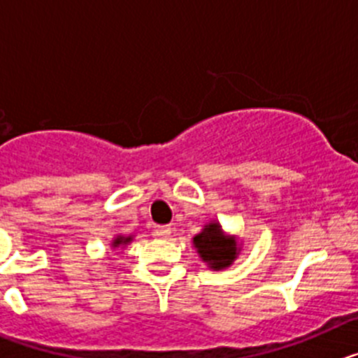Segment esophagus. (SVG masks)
I'll use <instances>...</instances> for the list:
<instances>
[{
    "label": "esophagus",
    "mask_w": 358,
    "mask_h": 358,
    "mask_svg": "<svg viewBox=\"0 0 358 358\" xmlns=\"http://www.w3.org/2000/svg\"><path fill=\"white\" fill-rule=\"evenodd\" d=\"M170 235H172V227L170 226L154 227V236H157V238H170Z\"/></svg>",
    "instance_id": "34e87169"
}]
</instances>
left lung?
Returning a JSON list of instances; mask_svg holds the SVG:
<instances>
[{"instance_id":"left-lung-1","label":"left lung","mask_w":358,"mask_h":358,"mask_svg":"<svg viewBox=\"0 0 358 358\" xmlns=\"http://www.w3.org/2000/svg\"><path fill=\"white\" fill-rule=\"evenodd\" d=\"M194 248L199 258L213 271H224L231 267L242 251V243L235 235H227L218 220L204 224L199 235L194 236Z\"/></svg>"}]
</instances>
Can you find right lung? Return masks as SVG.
Instances as JSON below:
<instances>
[{
	"label": "right lung",
	"mask_w": 358,
	"mask_h": 358,
	"mask_svg": "<svg viewBox=\"0 0 358 358\" xmlns=\"http://www.w3.org/2000/svg\"><path fill=\"white\" fill-rule=\"evenodd\" d=\"M132 238H134V236H132V235H129V236H125V235H116L115 238H113V242H110V248H113V249L125 248L127 243L132 242Z\"/></svg>",
	"instance_id": "obj_1"
}]
</instances>
